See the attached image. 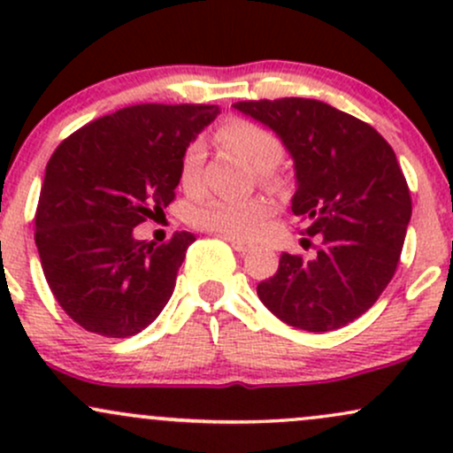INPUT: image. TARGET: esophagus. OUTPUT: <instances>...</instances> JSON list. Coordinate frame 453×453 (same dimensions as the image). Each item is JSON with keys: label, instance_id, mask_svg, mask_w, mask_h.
Instances as JSON below:
<instances>
[{"label": "esophagus", "instance_id": "obj_1", "mask_svg": "<svg viewBox=\"0 0 453 453\" xmlns=\"http://www.w3.org/2000/svg\"><path fill=\"white\" fill-rule=\"evenodd\" d=\"M226 241L232 244V249H234V251H238V253H247V251H251V244H249V242H244V241H238V238L226 236Z\"/></svg>", "mask_w": 453, "mask_h": 453}]
</instances>
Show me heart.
<instances>
[{"label":"heart","instance_id":"heart-1","mask_svg":"<svg viewBox=\"0 0 453 453\" xmlns=\"http://www.w3.org/2000/svg\"><path fill=\"white\" fill-rule=\"evenodd\" d=\"M217 138L223 147L247 161L264 179H268V170H273L283 157V147L273 132L257 123L242 121V119L226 123L217 132ZM202 159H204V142L194 140L185 149L183 159H180L179 176L185 189H196ZM268 217L270 206L264 200H209L196 211L194 223L206 232H217L223 236L238 238V241H251L264 230Z\"/></svg>","mask_w":453,"mask_h":453}]
</instances>
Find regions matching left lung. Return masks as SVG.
I'll return each instance as SVG.
<instances>
[{
    "label": "left lung",
    "instance_id": "8db88e82",
    "mask_svg": "<svg viewBox=\"0 0 453 453\" xmlns=\"http://www.w3.org/2000/svg\"><path fill=\"white\" fill-rule=\"evenodd\" d=\"M238 112L280 138L294 159V215L324 247L311 259L283 253L257 285L264 306L288 326L330 332L366 313L396 273L411 196L381 134L330 104L306 97L238 102Z\"/></svg>",
    "mask_w": 453,
    "mask_h": 453
}]
</instances>
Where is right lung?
Segmentation results:
<instances>
[{"mask_svg": "<svg viewBox=\"0 0 453 453\" xmlns=\"http://www.w3.org/2000/svg\"><path fill=\"white\" fill-rule=\"evenodd\" d=\"M219 106L138 104L65 138L46 164L35 247L61 309L78 326L127 339L155 321L174 292L196 236L138 241L134 227L174 200L185 149Z\"/></svg>", "mask_w": 453, "mask_h": 453, "instance_id": "obj_1", "label": "right lung"}]
</instances>
